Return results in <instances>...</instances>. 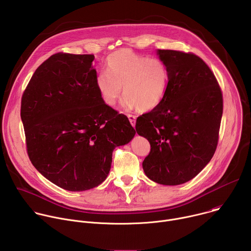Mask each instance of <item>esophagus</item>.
<instances>
[{"label":"esophagus","mask_w":251,"mask_h":251,"mask_svg":"<svg viewBox=\"0 0 251 251\" xmlns=\"http://www.w3.org/2000/svg\"><path fill=\"white\" fill-rule=\"evenodd\" d=\"M127 117H128V119H129V121H130L131 125H132L133 127H135V124H136V116L131 115V114H128V115H127Z\"/></svg>","instance_id":"obj_1"}]
</instances>
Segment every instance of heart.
Returning a JSON list of instances; mask_svg holds the SVG:
<instances>
[{"label":"heart","mask_w":251,"mask_h":251,"mask_svg":"<svg viewBox=\"0 0 251 251\" xmlns=\"http://www.w3.org/2000/svg\"><path fill=\"white\" fill-rule=\"evenodd\" d=\"M106 71L95 79L102 101L114 107L124 94L127 109L150 111L158 107L167 93L169 70L157 57L141 55L129 49L114 51L106 58Z\"/></svg>","instance_id":"1"}]
</instances>
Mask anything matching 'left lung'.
I'll return each instance as SVG.
<instances>
[{"mask_svg":"<svg viewBox=\"0 0 251 251\" xmlns=\"http://www.w3.org/2000/svg\"><path fill=\"white\" fill-rule=\"evenodd\" d=\"M169 84L161 104L137 118L136 131L151 145L143 161L150 180L166 186L189 182L217 150L223 93L207 64L192 52L159 50Z\"/></svg>","mask_w":251,"mask_h":251,"instance_id":"left-lung-1","label":"left lung"}]
</instances>
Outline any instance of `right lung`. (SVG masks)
Segmentation results:
<instances>
[{
	"label": "right lung",
	"instance_id": "obj_1",
	"mask_svg": "<svg viewBox=\"0 0 251 251\" xmlns=\"http://www.w3.org/2000/svg\"><path fill=\"white\" fill-rule=\"evenodd\" d=\"M93 54H52L34 71L22 96L21 118L31 164L67 191L100 185L112 152L136 131L107 106L95 85Z\"/></svg>",
	"mask_w": 251,
	"mask_h": 251
}]
</instances>
